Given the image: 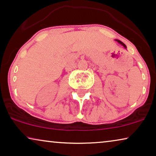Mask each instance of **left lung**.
<instances>
[{
  "label": "left lung",
  "instance_id": "left-lung-1",
  "mask_svg": "<svg viewBox=\"0 0 156 156\" xmlns=\"http://www.w3.org/2000/svg\"><path fill=\"white\" fill-rule=\"evenodd\" d=\"M116 40V41H117V42H118L119 44H121V45H122V46H123V48H126V44H125L124 43H123V42H121V41H120V40Z\"/></svg>",
  "mask_w": 156,
  "mask_h": 156
}]
</instances>
